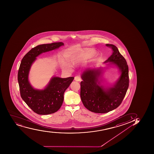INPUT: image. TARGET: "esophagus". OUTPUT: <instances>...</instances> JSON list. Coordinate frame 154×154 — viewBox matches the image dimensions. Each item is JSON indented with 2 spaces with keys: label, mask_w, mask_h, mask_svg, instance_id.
I'll list each match as a JSON object with an SVG mask.
<instances>
[{
  "label": "esophagus",
  "mask_w": 154,
  "mask_h": 154,
  "mask_svg": "<svg viewBox=\"0 0 154 154\" xmlns=\"http://www.w3.org/2000/svg\"><path fill=\"white\" fill-rule=\"evenodd\" d=\"M74 80L76 81H81L82 80L80 77L79 76H76L75 77Z\"/></svg>",
  "instance_id": "1"
}]
</instances>
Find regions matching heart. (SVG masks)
Segmentation results:
<instances>
[{"instance_id":"obj_1","label":"heart","mask_w":154,"mask_h":154,"mask_svg":"<svg viewBox=\"0 0 154 154\" xmlns=\"http://www.w3.org/2000/svg\"><path fill=\"white\" fill-rule=\"evenodd\" d=\"M93 56L94 53L92 51H81L71 58L70 63L72 65L75 66L81 62L92 58Z\"/></svg>"}]
</instances>
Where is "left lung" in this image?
<instances>
[{"label": "left lung", "mask_w": 154, "mask_h": 154, "mask_svg": "<svg viewBox=\"0 0 154 154\" xmlns=\"http://www.w3.org/2000/svg\"><path fill=\"white\" fill-rule=\"evenodd\" d=\"M112 50L111 56L104 62L108 66H114L119 69L120 76L109 87L101 85L104 69L90 68L81 74L80 96L84 106L93 112L104 113L115 109L120 105L129 85L128 67L125 58L116 46L106 44Z\"/></svg>", "instance_id": "8db88e82"}]
</instances>
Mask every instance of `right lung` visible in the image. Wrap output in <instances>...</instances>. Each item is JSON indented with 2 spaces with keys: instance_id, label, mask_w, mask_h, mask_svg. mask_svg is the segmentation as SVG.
I'll return each instance as SVG.
<instances>
[{
  "instance_id": "obj_1",
  "label": "right lung",
  "mask_w": 154,
  "mask_h": 154,
  "mask_svg": "<svg viewBox=\"0 0 154 154\" xmlns=\"http://www.w3.org/2000/svg\"><path fill=\"white\" fill-rule=\"evenodd\" d=\"M64 45L62 42L40 45L31 49L21 60L17 75L20 96L37 114L46 115L58 111L62 105L64 92L74 78L54 76L44 89H37L31 85L29 80L31 66L41 54L58 49Z\"/></svg>"
}]
</instances>
